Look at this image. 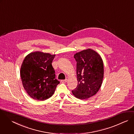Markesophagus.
Instances as JSON below:
<instances>
[{
    "label": "esophagus",
    "mask_w": 134,
    "mask_h": 134,
    "mask_svg": "<svg viewBox=\"0 0 134 134\" xmlns=\"http://www.w3.org/2000/svg\"><path fill=\"white\" fill-rule=\"evenodd\" d=\"M68 81V80L67 79H65V80H62L61 81V82H62V83H65V82H66Z\"/></svg>",
    "instance_id": "esophagus-1"
}]
</instances>
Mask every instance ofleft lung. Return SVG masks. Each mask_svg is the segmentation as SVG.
Returning a JSON list of instances; mask_svg holds the SVG:
<instances>
[{"mask_svg":"<svg viewBox=\"0 0 134 134\" xmlns=\"http://www.w3.org/2000/svg\"><path fill=\"white\" fill-rule=\"evenodd\" d=\"M78 84L72 91L74 96L86 99L96 94L102 84L104 65L102 58L96 51L88 49L74 54Z\"/></svg>","mask_w":134,"mask_h":134,"instance_id":"1","label":"left lung"}]
</instances>
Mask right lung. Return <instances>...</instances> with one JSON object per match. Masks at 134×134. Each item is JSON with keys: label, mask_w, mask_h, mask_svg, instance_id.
<instances>
[{"label": "right lung", "mask_w": 134, "mask_h": 134, "mask_svg": "<svg viewBox=\"0 0 134 134\" xmlns=\"http://www.w3.org/2000/svg\"><path fill=\"white\" fill-rule=\"evenodd\" d=\"M55 55L37 51L25 58L20 68L23 86L33 99L44 100L54 94L60 82L52 65Z\"/></svg>", "instance_id": "1"}]
</instances>
